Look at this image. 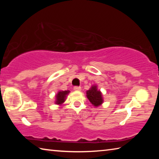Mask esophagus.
Returning a JSON list of instances; mask_svg holds the SVG:
<instances>
[{
    "label": "esophagus",
    "instance_id": "1",
    "mask_svg": "<svg viewBox=\"0 0 159 159\" xmlns=\"http://www.w3.org/2000/svg\"><path fill=\"white\" fill-rule=\"evenodd\" d=\"M74 90L76 91H80V90H81V88L79 87V86H75V87L74 88Z\"/></svg>",
    "mask_w": 159,
    "mask_h": 159
}]
</instances>
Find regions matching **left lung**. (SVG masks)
Returning a JSON list of instances; mask_svg holds the SVG:
<instances>
[{"mask_svg": "<svg viewBox=\"0 0 159 159\" xmlns=\"http://www.w3.org/2000/svg\"><path fill=\"white\" fill-rule=\"evenodd\" d=\"M86 96L89 101L92 103L93 105L95 107L100 106L103 103V98H102V94L100 90H98V86L93 85L90 88V90H87L86 92Z\"/></svg>", "mask_w": 159, "mask_h": 159, "instance_id": "left-lung-1", "label": "left lung"}]
</instances>
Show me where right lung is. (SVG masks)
<instances>
[{
    "mask_svg": "<svg viewBox=\"0 0 159 159\" xmlns=\"http://www.w3.org/2000/svg\"><path fill=\"white\" fill-rule=\"evenodd\" d=\"M70 91L69 90H64V91H59L58 93L56 95V101H55V104H63L64 101H65L66 95L69 93Z\"/></svg>",
    "mask_w": 159,
    "mask_h": 159,
    "instance_id": "obj_1",
    "label": "right lung"
}]
</instances>
